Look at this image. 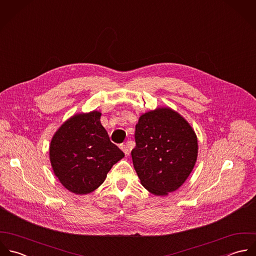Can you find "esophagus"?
I'll return each instance as SVG.
<instances>
[{"mask_svg":"<svg viewBox=\"0 0 256 256\" xmlns=\"http://www.w3.org/2000/svg\"><path fill=\"white\" fill-rule=\"evenodd\" d=\"M121 149H122V151L125 153V155H129L130 150H129V145H128L127 143L124 144V145H122V146H121Z\"/></svg>","mask_w":256,"mask_h":256,"instance_id":"obj_1","label":"esophagus"}]
</instances>
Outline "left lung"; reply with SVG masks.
Here are the masks:
<instances>
[{
	"label": "left lung",
	"mask_w": 256,
	"mask_h": 256,
	"mask_svg": "<svg viewBox=\"0 0 256 256\" xmlns=\"http://www.w3.org/2000/svg\"><path fill=\"white\" fill-rule=\"evenodd\" d=\"M132 160L142 186L155 196H168L188 178L198 158V138L190 123L170 107L139 117Z\"/></svg>",
	"instance_id": "left-lung-1"
}]
</instances>
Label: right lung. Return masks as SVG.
<instances>
[{
	"label": "right lung",
	"mask_w": 256,
	"mask_h": 256,
	"mask_svg": "<svg viewBox=\"0 0 256 256\" xmlns=\"http://www.w3.org/2000/svg\"><path fill=\"white\" fill-rule=\"evenodd\" d=\"M93 110L68 118L54 133L50 145L52 168L60 184L76 194L95 190L124 153L111 143Z\"/></svg>",
	"instance_id": "obj_1"
}]
</instances>
